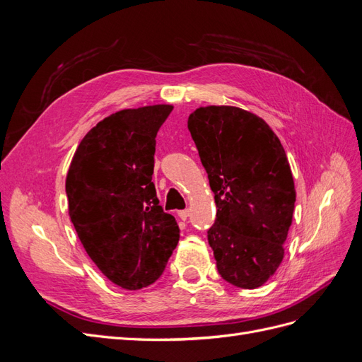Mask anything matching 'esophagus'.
I'll list each match as a JSON object with an SVG mask.
<instances>
[{
    "label": "esophagus",
    "instance_id": "obj_1",
    "mask_svg": "<svg viewBox=\"0 0 362 362\" xmlns=\"http://www.w3.org/2000/svg\"><path fill=\"white\" fill-rule=\"evenodd\" d=\"M189 214H190L189 210H181V211H178V217L181 218V221H187Z\"/></svg>",
    "mask_w": 362,
    "mask_h": 362
}]
</instances>
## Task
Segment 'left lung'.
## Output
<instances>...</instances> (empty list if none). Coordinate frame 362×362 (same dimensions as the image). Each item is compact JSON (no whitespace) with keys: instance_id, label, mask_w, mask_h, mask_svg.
I'll return each instance as SVG.
<instances>
[{"instance_id":"1","label":"left lung","mask_w":362,"mask_h":362,"mask_svg":"<svg viewBox=\"0 0 362 362\" xmlns=\"http://www.w3.org/2000/svg\"><path fill=\"white\" fill-rule=\"evenodd\" d=\"M187 125L214 193L208 243L218 275L235 287L258 288L282 262L293 221L286 151L264 120L238 107H199Z\"/></svg>"}]
</instances>
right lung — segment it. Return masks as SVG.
I'll list each match as a JSON object with an SVG mask.
<instances>
[{
  "label": "right lung",
  "instance_id": "right-lung-1",
  "mask_svg": "<svg viewBox=\"0 0 362 362\" xmlns=\"http://www.w3.org/2000/svg\"><path fill=\"white\" fill-rule=\"evenodd\" d=\"M172 110L157 104L107 116L80 141L66 175L69 217L83 247L125 290L154 284L180 240L152 182L156 137Z\"/></svg>",
  "mask_w": 362,
  "mask_h": 362
}]
</instances>
